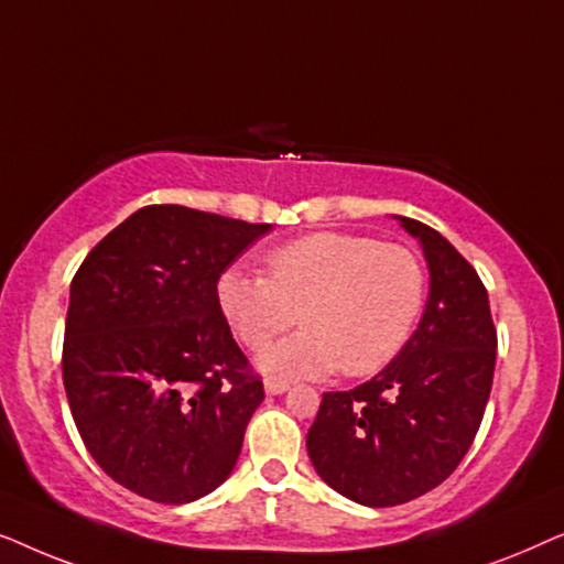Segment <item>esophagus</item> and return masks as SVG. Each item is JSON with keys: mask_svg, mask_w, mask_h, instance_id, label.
<instances>
[{"mask_svg": "<svg viewBox=\"0 0 564 564\" xmlns=\"http://www.w3.org/2000/svg\"><path fill=\"white\" fill-rule=\"evenodd\" d=\"M264 390H267V395H282V392L290 390V382L280 380V377H267Z\"/></svg>", "mask_w": 564, "mask_h": 564, "instance_id": "34e87169", "label": "esophagus"}]
</instances>
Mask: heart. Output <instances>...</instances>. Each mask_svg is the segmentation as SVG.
<instances>
[{
    "mask_svg": "<svg viewBox=\"0 0 564 564\" xmlns=\"http://www.w3.org/2000/svg\"><path fill=\"white\" fill-rule=\"evenodd\" d=\"M423 300L426 272L411 249L334 230L276 246L264 276L228 269L218 280V305L246 349L303 326L261 357L280 377L380 372L403 351Z\"/></svg>",
    "mask_w": 564,
    "mask_h": 564,
    "instance_id": "obj_1",
    "label": "heart"
}]
</instances>
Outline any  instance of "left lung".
Wrapping results in <instances>:
<instances>
[{"label": "left lung", "mask_w": 564, "mask_h": 564, "mask_svg": "<svg viewBox=\"0 0 564 564\" xmlns=\"http://www.w3.org/2000/svg\"><path fill=\"white\" fill-rule=\"evenodd\" d=\"M423 246L431 292L403 351L372 380L323 392L307 454L323 480L361 506L434 490L475 442L492 388L498 334L473 264L426 223L400 218Z\"/></svg>", "instance_id": "8db88e82"}]
</instances>
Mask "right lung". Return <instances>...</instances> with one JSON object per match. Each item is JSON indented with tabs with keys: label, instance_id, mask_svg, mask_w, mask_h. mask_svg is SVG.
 <instances>
[{
	"label": "right lung",
	"instance_id": "1",
	"mask_svg": "<svg viewBox=\"0 0 564 564\" xmlns=\"http://www.w3.org/2000/svg\"><path fill=\"white\" fill-rule=\"evenodd\" d=\"M267 223L149 205L72 280L64 388L91 457L156 503H189L230 475L264 384L218 305V280Z\"/></svg>",
	"mask_w": 564,
	"mask_h": 564
}]
</instances>
